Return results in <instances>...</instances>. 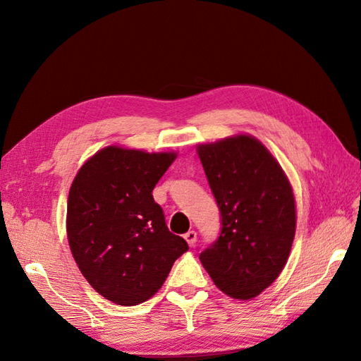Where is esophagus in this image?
Here are the masks:
<instances>
[{
	"label": "esophagus",
	"mask_w": 361,
	"mask_h": 361,
	"mask_svg": "<svg viewBox=\"0 0 361 361\" xmlns=\"http://www.w3.org/2000/svg\"><path fill=\"white\" fill-rule=\"evenodd\" d=\"M185 239H186V242L189 243V247H194V243H195V240H197V233H195V231H188V233L185 234Z\"/></svg>",
	"instance_id": "1"
}]
</instances>
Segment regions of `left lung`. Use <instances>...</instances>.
Listing matches in <instances>:
<instances>
[{
  "label": "left lung",
  "instance_id": "left-lung-1",
  "mask_svg": "<svg viewBox=\"0 0 361 361\" xmlns=\"http://www.w3.org/2000/svg\"><path fill=\"white\" fill-rule=\"evenodd\" d=\"M197 153L221 217V231L200 260L214 283L251 299L286 267L295 239L296 206L287 175L250 135L200 144Z\"/></svg>",
  "mask_w": 361,
  "mask_h": 361
}]
</instances>
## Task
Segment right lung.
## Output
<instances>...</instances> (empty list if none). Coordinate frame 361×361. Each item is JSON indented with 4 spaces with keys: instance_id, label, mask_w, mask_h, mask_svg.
Instances as JSON below:
<instances>
[{
    "instance_id": "1",
    "label": "right lung",
    "mask_w": 361,
    "mask_h": 361,
    "mask_svg": "<svg viewBox=\"0 0 361 361\" xmlns=\"http://www.w3.org/2000/svg\"><path fill=\"white\" fill-rule=\"evenodd\" d=\"M176 153L110 145L91 157L68 195L66 233L75 264L99 295L119 305L147 301L189 250L152 195Z\"/></svg>"
}]
</instances>
